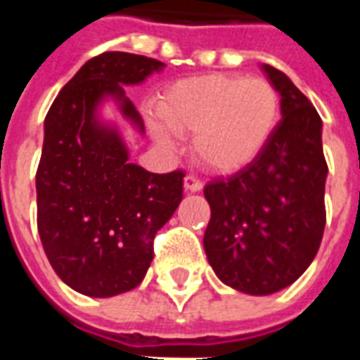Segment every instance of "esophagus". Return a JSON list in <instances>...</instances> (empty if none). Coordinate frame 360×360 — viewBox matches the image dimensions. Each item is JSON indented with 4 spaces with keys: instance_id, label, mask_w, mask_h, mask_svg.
I'll list each match as a JSON object with an SVG mask.
<instances>
[{
    "instance_id": "esophagus-1",
    "label": "esophagus",
    "mask_w": 360,
    "mask_h": 360,
    "mask_svg": "<svg viewBox=\"0 0 360 360\" xmlns=\"http://www.w3.org/2000/svg\"><path fill=\"white\" fill-rule=\"evenodd\" d=\"M202 188V181L198 179V177H195V175H187L185 177V191H188V193H198Z\"/></svg>"
}]
</instances>
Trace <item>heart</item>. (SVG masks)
Instances as JSON below:
<instances>
[{
  "label": "heart",
  "instance_id": "1",
  "mask_svg": "<svg viewBox=\"0 0 360 360\" xmlns=\"http://www.w3.org/2000/svg\"><path fill=\"white\" fill-rule=\"evenodd\" d=\"M158 113L173 133L193 134L200 164L231 173L249 165L270 142L281 117V98L262 77L214 73L175 82ZM167 129L152 121L158 141L172 146Z\"/></svg>",
  "mask_w": 360,
  "mask_h": 360
}]
</instances>
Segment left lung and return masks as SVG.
<instances>
[{"mask_svg":"<svg viewBox=\"0 0 360 360\" xmlns=\"http://www.w3.org/2000/svg\"><path fill=\"white\" fill-rule=\"evenodd\" d=\"M262 71L281 96L276 133L241 172L204 187L208 262L226 285L249 295H271L301 278L326 226L322 119L285 73Z\"/></svg>","mask_w":360,"mask_h":360,"instance_id":"obj_1","label":"left lung"}]
</instances>
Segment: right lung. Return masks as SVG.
Instances as JSON below:
<instances>
[{"instance_id":"1","label":"right lung","mask_w":360,"mask_h":360,"mask_svg":"<svg viewBox=\"0 0 360 360\" xmlns=\"http://www.w3.org/2000/svg\"><path fill=\"white\" fill-rule=\"evenodd\" d=\"M164 63L125 51L89 59L61 89L44 121L36 172L38 233L51 268L89 297H113L141 283L154 237L183 198V177L129 162L117 127L103 123V100L144 133L123 86L141 84Z\"/></svg>"}]
</instances>
